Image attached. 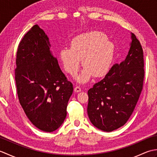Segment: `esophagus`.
Here are the masks:
<instances>
[{
	"label": "esophagus",
	"instance_id": "obj_1",
	"mask_svg": "<svg viewBox=\"0 0 157 157\" xmlns=\"http://www.w3.org/2000/svg\"><path fill=\"white\" fill-rule=\"evenodd\" d=\"M74 91H75V92H81V88L79 87V86H75V88H74Z\"/></svg>",
	"mask_w": 157,
	"mask_h": 157
}]
</instances>
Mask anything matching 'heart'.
Here are the masks:
<instances>
[{
	"label": "heart",
	"instance_id": "obj_1",
	"mask_svg": "<svg viewBox=\"0 0 157 157\" xmlns=\"http://www.w3.org/2000/svg\"><path fill=\"white\" fill-rule=\"evenodd\" d=\"M114 52V45L105 34L90 32L73 38L70 42V48H61L59 56L65 71L72 76L78 73L82 60L84 68L76 79L79 82L86 83L92 75L101 77L108 72Z\"/></svg>",
	"mask_w": 157,
	"mask_h": 157
}]
</instances>
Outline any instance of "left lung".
Listing matches in <instances>:
<instances>
[{"label": "left lung", "mask_w": 157, "mask_h": 157, "mask_svg": "<svg viewBox=\"0 0 157 157\" xmlns=\"http://www.w3.org/2000/svg\"><path fill=\"white\" fill-rule=\"evenodd\" d=\"M132 40L125 59L113 65L105 78L88 92L89 119L102 131L112 132L125 124L142 90L143 50L134 34H132Z\"/></svg>", "instance_id": "1"}]
</instances>
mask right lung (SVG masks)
<instances>
[{
	"mask_svg": "<svg viewBox=\"0 0 157 157\" xmlns=\"http://www.w3.org/2000/svg\"><path fill=\"white\" fill-rule=\"evenodd\" d=\"M50 46L44 32L34 25L19 42L15 69L17 92L23 111L33 125L46 132L55 131L64 121L73 90Z\"/></svg>",
	"mask_w": 157,
	"mask_h": 157,
	"instance_id": "1",
	"label": "right lung"
}]
</instances>
